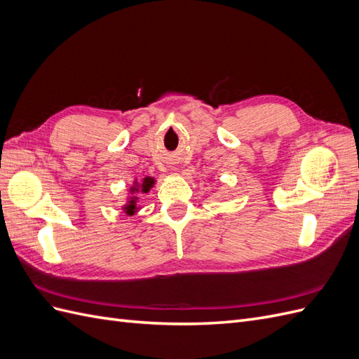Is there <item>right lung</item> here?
Wrapping results in <instances>:
<instances>
[{"instance_id":"1","label":"right lung","mask_w":359,"mask_h":359,"mask_svg":"<svg viewBox=\"0 0 359 359\" xmlns=\"http://www.w3.org/2000/svg\"><path fill=\"white\" fill-rule=\"evenodd\" d=\"M154 182H156V180L151 178V177H145V178L142 180V182L135 181L133 187H130V193H132V196L128 198L127 205L123 206V210H124V212H126L127 215H133V214L139 210V206H137V199H139V198L136 196V193H148L149 189H153Z\"/></svg>"}]
</instances>
